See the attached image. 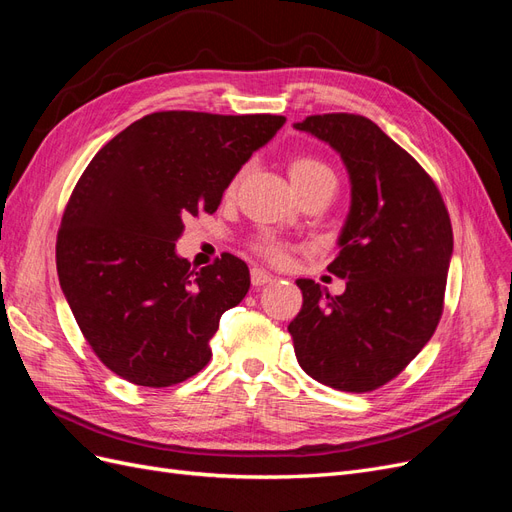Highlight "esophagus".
I'll return each mask as SVG.
<instances>
[{
    "label": "esophagus",
    "mask_w": 512,
    "mask_h": 512,
    "mask_svg": "<svg viewBox=\"0 0 512 512\" xmlns=\"http://www.w3.org/2000/svg\"><path fill=\"white\" fill-rule=\"evenodd\" d=\"M271 280H273V275H271L269 271L258 269V267L252 269V286H265V284H269Z\"/></svg>",
    "instance_id": "1"
}]
</instances>
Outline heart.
<instances>
[{
  "instance_id": "obj_1",
  "label": "heart",
  "mask_w": 512,
  "mask_h": 512,
  "mask_svg": "<svg viewBox=\"0 0 512 512\" xmlns=\"http://www.w3.org/2000/svg\"><path fill=\"white\" fill-rule=\"evenodd\" d=\"M288 175L294 183V188H297V192H299V190L307 188V185H312L320 179H331L333 170L314 156H294L288 162ZM235 185H237V179L230 183V190H235ZM254 250L260 256H265L267 260H273V262H282L288 254L286 243L277 241L273 237H260L254 245Z\"/></svg>"
}]
</instances>
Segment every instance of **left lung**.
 Masks as SVG:
<instances>
[{"label":"left lung","instance_id":"obj_1","mask_svg":"<svg viewBox=\"0 0 512 512\" xmlns=\"http://www.w3.org/2000/svg\"><path fill=\"white\" fill-rule=\"evenodd\" d=\"M294 128L329 143L352 185L339 254L327 267L346 280L329 294L297 280L303 307L290 324L307 376L369 393L399 376L436 331L453 228L436 183L406 149L363 115H312Z\"/></svg>","mask_w":512,"mask_h":512}]
</instances>
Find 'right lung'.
<instances>
[{
    "label": "right lung",
    "instance_id": "right-lung-1",
    "mask_svg": "<svg viewBox=\"0 0 512 512\" xmlns=\"http://www.w3.org/2000/svg\"><path fill=\"white\" fill-rule=\"evenodd\" d=\"M282 115L160 111L134 121L85 168L57 232L61 290L98 359L138 386H173L211 359L209 339L250 290L232 254L190 271L183 222L213 213Z\"/></svg>",
    "mask_w": 512,
    "mask_h": 512
}]
</instances>
